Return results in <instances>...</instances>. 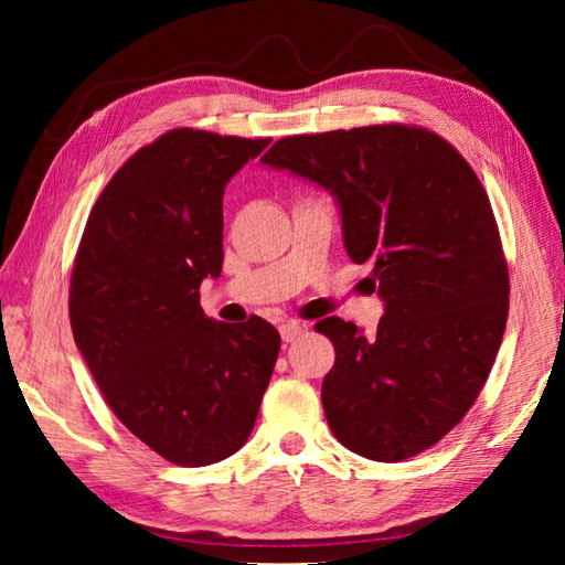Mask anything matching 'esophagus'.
<instances>
[{
  "mask_svg": "<svg viewBox=\"0 0 565 565\" xmlns=\"http://www.w3.org/2000/svg\"><path fill=\"white\" fill-rule=\"evenodd\" d=\"M279 331H281V339L289 343V341H296L301 337V331H303V327L299 321H286V323H281L279 327Z\"/></svg>",
  "mask_w": 565,
  "mask_h": 565,
  "instance_id": "34e87169",
  "label": "esophagus"
}]
</instances>
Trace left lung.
<instances>
[{"label": "left lung", "mask_w": 565, "mask_h": 565, "mask_svg": "<svg viewBox=\"0 0 565 565\" xmlns=\"http://www.w3.org/2000/svg\"><path fill=\"white\" fill-rule=\"evenodd\" d=\"M329 189L351 262L386 313L376 333L329 317L337 349L321 404L333 436L396 463L451 431L489 379L509 319V264L489 194L436 131L374 124L284 137L262 157Z\"/></svg>", "instance_id": "1"}]
</instances>
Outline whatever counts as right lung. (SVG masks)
<instances>
[{
	"label": "right lung",
	"instance_id": "right-lung-1",
	"mask_svg": "<svg viewBox=\"0 0 565 565\" xmlns=\"http://www.w3.org/2000/svg\"><path fill=\"white\" fill-rule=\"evenodd\" d=\"M269 139L171 129L94 202L70 281L76 347L104 401L161 458L224 461L252 434L281 337L269 321L204 317L222 274L224 186Z\"/></svg>",
	"mask_w": 565,
	"mask_h": 565
}]
</instances>
